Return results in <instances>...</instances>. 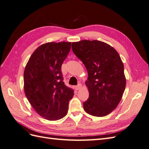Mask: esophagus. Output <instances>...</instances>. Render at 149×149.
<instances>
[{"mask_svg":"<svg viewBox=\"0 0 149 149\" xmlns=\"http://www.w3.org/2000/svg\"><path fill=\"white\" fill-rule=\"evenodd\" d=\"M81 88H82V85L81 84H78L77 86H75V89L76 90H79Z\"/></svg>","mask_w":149,"mask_h":149,"instance_id":"esophagus-1","label":"esophagus"}]
</instances>
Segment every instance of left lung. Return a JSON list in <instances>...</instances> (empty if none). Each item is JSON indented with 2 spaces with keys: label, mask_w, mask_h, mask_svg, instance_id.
I'll list each match as a JSON object with an SVG mask.
<instances>
[{
  "label": "left lung",
  "mask_w": 149,
  "mask_h": 149,
  "mask_svg": "<svg viewBox=\"0 0 149 149\" xmlns=\"http://www.w3.org/2000/svg\"><path fill=\"white\" fill-rule=\"evenodd\" d=\"M72 50L88 74L85 83L89 96L83 103L84 111L96 117L109 114L119 104L126 85L124 65L118 53L104 42L87 40L72 43Z\"/></svg>",
  "instance_id": "8db88e82"
}]
</instances>
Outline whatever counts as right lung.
Segmentation results:
<instances>
[{
  "mask_svg": "<svg viewBox=\"0 0 149 149\" xmlns=\"http://www.w3.org/2000/svg\"><path fill=\"white\" fill-rule=\"evenodd\" d=\"M71 42H49L35 49L26 64L24 91L37 113L49 120L65 117L74 91L63 81L61 65L71 49Z\"/></svg>",
  "mask_w": 149,
  "mask_h": 149,
  "instance_id": "add662e5",
  "label": "right lung"
}]
</instances>
